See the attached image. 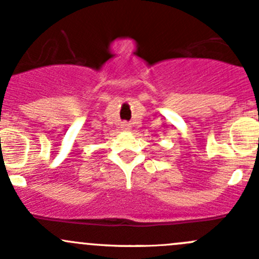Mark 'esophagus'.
Instances as JSON below:
<instances>
[{
	"mask_svg": "<svg viewBox=\"0 0 259 259\" xmlns=\"http://www.w3.org/2000/svg\"><path fill=\"white\" fill-rule=\"evenodd\" d=\"M121 127H122V129H129V124H127V122H122V124H121Z\"/></svg>",
	"mask_w": 259,
	"mask_h": 259,
	"instance_id": "34e87169",
	"label": "esophagus"
}]
</instances>
